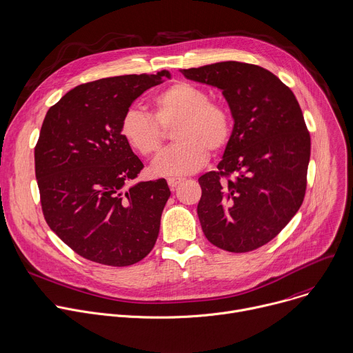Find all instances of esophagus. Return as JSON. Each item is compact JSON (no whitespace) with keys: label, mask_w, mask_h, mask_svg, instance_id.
Listing matches in <instances>:
<instances>
[{"label":"esophagus","mask_w":353,"mask_h":353,"mask_svg":"<svg viewBox=\"0 0 353 353\" xmlns=\"http://www.w3.org/2000/svg\"><path fill=\"white\" fill-rule=\"evenodd\" d=\"M182 181H183L182 178H168V179H167V182H168V185H170L171 189H175Z\"/></svg>","instance_id":"1"}]
</instances>
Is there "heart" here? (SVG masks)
I'll return each mask as SVG.
<instances>
[{"mask_svg":"<svg viewBox=\"0 0 353 353\" xmlns=\"http://www.w3.org/2000/svg\"><path fill=\"white\" fill-rule=\"evenodd\" d=\"M154 117L129 108L121 121V134L126 145L140 156H153L163 143V130L158 125L174 126L176 143L163 152L150 165L154 176H182L199 171L208 160L210 150L219 152L231 137L228 111L210 103L208 94L186 82H178L153 100Z\"/></svg>","mask_w":353,"mask_h":353,"instance_id":"heart-1","label":"heart"}]
</instances>
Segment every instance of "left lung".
<instances>
[{
    "instance_id": "obj_1",
    "label": "left lung",
    "mask_w": 353,
    "mask_h": 353,
    "mask_svg": "<svg viewBox=\"0 0 353 353\" xmlns=\"http://www.w3.org/2000/svg\"><path fill=\"white\" fill-rule=\"evenodd\" d=\"M182 74L220 89L234 119L219 171L199 178L201 230L220 249L254 250L284 230L305 197L310 134L299 103L270 70L252 63L224 61Z\"/></svg>"
}]
</instances>
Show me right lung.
Segmentation results:
<instances>
[{"instance_id":"obj_1","label":"right lung","mask_w":353,"mask_h":353,"mask_svg":"<svg viewBox=\"0 0 353 353\" xmlns=\"http://www.w3.org/2000/svg\"><path fill=\"white\" fill-rule=\"evenodd\" d=\"M156 75L105 78L69 90L44 118L34 149L44 219L82 257L114 267L145 259L171 194L165 179L129 182L143 170L121 134V121Z\"/></svg>"}]
</instances>
